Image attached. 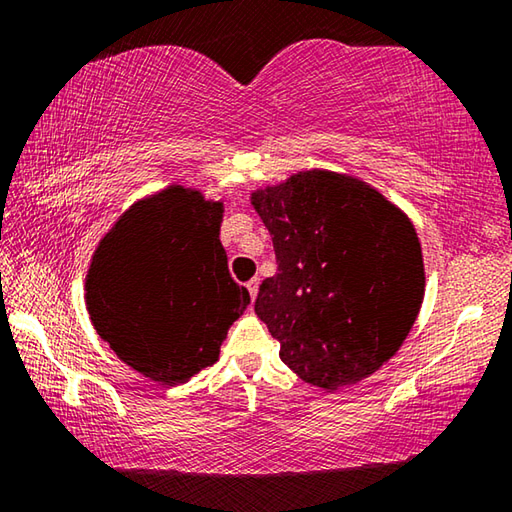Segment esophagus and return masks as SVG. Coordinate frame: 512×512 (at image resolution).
Segmentation results:
<instances>
[{
	"mask_svg": "<svg viewBox=\"0 0 512 512\" xmlns=\"http://www.w3.org/2000/svg\"><path fill=\"white\" fill-rule=\"evenodd\" d=\"M246 289H248V293H250V298H257V291H259V280L257 277H253V280H250L248 284H246Z\"/></svg>",
	"mask_w": 512,
	"mask_h": 512,
	"instance_id": "34e87169",
	"label": "esophagus"
}]
</instances>
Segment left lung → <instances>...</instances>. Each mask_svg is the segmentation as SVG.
I'll return each mask as SVG.
<instances>
[{"label":"left lung","mask_w":512,"mask_h":512,"mask_svg":"<svg viewBox=\"0 0 512 512\" xmlns=\"http://www.w3.org/2000/svg\"><path fill=\"white\" fill-rule=\"evenodd\" d=\"M277 273L255 314L280 359L323 391L357 384L402 348L424 300V259L402 207L350 173L307 169L250 192Z\"/></svg>","instance_id":"left-lung-1"}]
</instances>
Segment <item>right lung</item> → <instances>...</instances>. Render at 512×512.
<instances>
[{
  "instance_id": "add662e5",
  "label": "right lung",
  "mask_w": 512,
  "mask_h": 512,
  "mask_svg": "<svg viewBox=\"0 0 512 512\" xmlns=\"http://www.w3.org/2000/svg\"><path fill=\"white\" fill-rule=\"evenodd\" d=\"M223 198L169 185L135 201L99 239L85 309L117 357L162 386L219 359L228 327L250 305L228 273Z\"/></svg>"
}]
</instances>
